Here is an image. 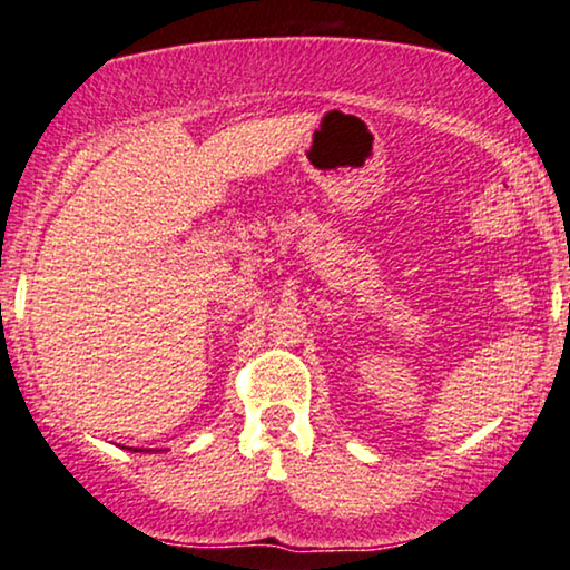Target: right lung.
I'll return each mask as SVG.
<instances>
[{
  "label": "right lung",
  "instance_id": "right-lung-1",
  "mask_svg": "<svg viewBox=\"0 0 570 570\" xmlns=\"http://www.w3.org/2000/svg\"><path fill=\"white\" fill-rule=\"evenodd\" d=\"M136 452H139V449H136Z\"/></svg>",
  "mask_w": 570,
  "mask_h": 570
}]
</instances>
